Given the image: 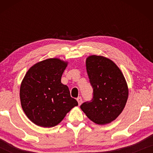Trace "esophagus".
Here are the masks:
<instances>
[{"mask_svg":"<svg viewBox=\"0 0 153 153\" xmlns=\"http://www.w3.org/2000/svg\"><path fill=\"white\" fill-rule=\"evenodd\" d=\"M76 100H77V102H78L79 105L80 106L81 104V103H82V98H81V97H79L76 99Z\"/></svg>","mask_w":153,"mask_h":153,"instance_id":"esophagus-1","label":"esophagus"}]
</instances>
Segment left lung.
<instances>
[{
  "label": "left lung",
  "mask_w": 153,
  "mask_h": 153,
  "mask_svg": "<svg viewBox=\"0 0 153 153\" xmlns=\"http://www.w3.org/2000/svg\"><path fill=\"white\" fill-rule=\"evenodd\" d=\"M85 65L93 97L80 107L96 124H108L118 118L127 103L129 91L126 80L115 62L104 56H88Z\"/></svg>",
  "instance_id": "8db88e82"
}]
</instances>
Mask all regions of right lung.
Returning <instances> with one entry per match:
<instances>
[{
    "label": "right lung",
    "instance_id": "add662e5",
    "mask_svg": "<svg viewBox=\"0 0 153 153\" xmlns=\"http://www.w3.org/2000/svg\"><path fill=\"white\" fill-rule=\"evenodd\" d=\"M68 64L59 58H48L31 67L23 79L20 86L22 107L29 120L37 126H56L78 105L70 96L68 87L61 83Z\"/></svg>",
    "mask_w": 153,
    "mask_h": 153
}]
</instances>
